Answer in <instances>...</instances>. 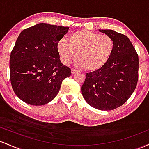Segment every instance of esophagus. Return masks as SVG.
I'll list each match as a JSON object with an SVG mask.
<instances>
[{
	"instance_id": "obj_1",
	"label": "esophagus",
	"mask_w": 149,
	"mask_h": 149,
	"mask_svg": "<svg viewBox=\"0 0 149 149\" xmlns=\"http://www.w3.org/2000/svg\"><path fill=\"white\" fill-rule=\"evenodd\" d=\"M77 70L74 69V68H72V69H71V73H72V74H75V73H77Z\"/></svg>"
}]
</instances>
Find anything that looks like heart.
<instances>
[{
  "label": "heart",
  "instance_id": "obj_1",
  "mask_svg": "<svg viewBox=\"0 0 149 149\" xmlns=\"http://www.w3.org/2000/svg\"><path fill=\"white\" fill-rule=\"evenodd\" d=\"M113 46V39L108 35L81 30L70 34L68 41L65 38L60 40L57 50L64 64H70L77 57L80 66L88 71H96L111 58Z\"/></svg>",
  "mask_w": 149,
  "mask_h": 149
}]
</instances>
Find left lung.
<instances>
[{
  "label": "left lung",
  "instance_id": "left-lung-1",
  "mask_svg": "<svg viewBox=\"0 0 149 149\" xmlns=\"http://www.w3.org/2000/svg\"><path fill=\"white\" fill-rule=\"evenodd\" d=\"M99 31L112 38L113 53L101 68L86 73L81 93L93 108L111 111L124 104L136 88L139 58L127 36L111 29Z\"/></svg>",
  "mask_w": 149,
  "mask_h": 149
}]
</instances>
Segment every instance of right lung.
Here are the masks:
<instances>
[{
	"mask_svg": "<svg viewBox=\"0 0 149 149\" xmlns=\"http://www.w3.org/2000/svg\"><path fill=\"white\" fill-rule=\"evenodd\" d=\"M68 29L39 23L19 34L10 57V75L13 91L22 101L32 106L49 103L70 76L71 70L63 65L57 50Z\"/></svg>",
	"mask_w": 149,
	"mask_h": 149,
	"instance_id": "1",
	"label": "right lung"
}]
</instances>
